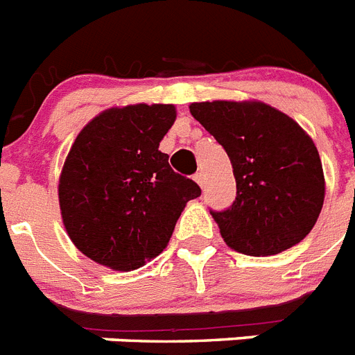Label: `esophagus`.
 <instances>
[{"instance_id":"34e87169","label":"esophagus","mask_w":355,"mask_h":355,"mask_svg":"<svg viewBox=\"0 0 355 355\" xmlns=\"http://www.w3.org/2000/svg\"><path fill=\"white\" fill-rule=\"evenodd\" d=\"M195 182L198 184V186H204V182H205V178H204V173L202 171H198V173H195Z\"/></svg>"}]
</instances>
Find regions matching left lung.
<instances>
[{"instance_id": "8db88e82", "label": "left lung", "mask_w": 355, "mask_h": 355, "mask_svg": "<svg viewBox=\"0 0 355 355\" xmlns=\"http://www.w3.org/2000/svg\"><path fill=\"white\" fill-rule=\"evenodd\" d=\"M191 115L233 164L236 198L211 211L234 251L270 256L311 233L324 198L320 153L297 122L263 103H195Z\"/></svg>"}]
</instances>
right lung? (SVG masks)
I'll return each instance as SVG.
<instances>
[{
	"mask_svg": "<svg viewBox=\"0 0 355 355\" xmlns=\"http://www.w3.org/2000/svg\"><path fill=\"white\" fill-rule=\"evenodd\" d=\"M175 117L171 104L113 108L71 146L59 180L62 222L97 263L132 270L159 256L187 202L200 196L198 184L159 151Z\"/></svg>",
	"mask_w": 355,
	"mask_h": 355,
	"instance_id": "add662e5",
	"label": "right lung"
}]
</instances>
